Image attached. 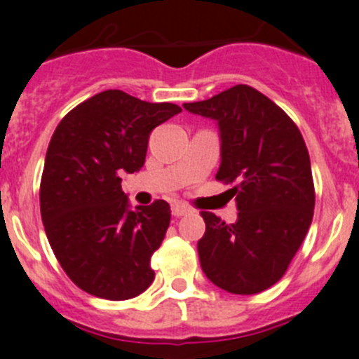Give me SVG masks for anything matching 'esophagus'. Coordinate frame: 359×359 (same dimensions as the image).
I'll list each match as a JSON object with an SVG mask.
<instances>
[{"instance_id": "obj_1", "label": "esophagus", "mask_w": 359, "mask_h": 359, "mask_svg": "<svg viewBox=\"0 0 359 359\" xmlns=\"http://www.w3.org/2000/svg\"><path fill=\"white\" fill-rule=\"evenodd\" d=\"M191 212L189 206L182 205V203H175V205H172V215L173 217H182V215H187V213Z\"/></svg>"}]
</instances>
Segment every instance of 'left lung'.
<instances>
[{"instance_id":"1","label":"left lung","mask_w":359,"mask_h":359,"mask_svg":"<svg viewBox=\"0 0 359 359\" xmlns=\"http://www.w3.org/2000/svg\"><path fill=\"white\" fill-rule=\"evenodd\" d=\"M217 121L220 166L215 179L234 182L238 220L226 224L201 212L198 241L203 273L236 295H253L281 280L302 245L314 212L311 159L288 114L248 85L184 104Z\"/></svg>"}]
</instances>
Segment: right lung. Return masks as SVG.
<instances>
[{
	"label": "right lung",
	"instance_id": "1",
	"mask_svg": "<svg viewBox=\"0 0 359 359\" xmlns=\"http://www.w3.org/2000/svg\"><path fill=\"white\" fill-rule=\"evenodd\" d=\"M180 111L106 90L53 132L39 187L43 226L62 269L90 295L126 300L153 283L151 257L170 226V205L130 208L119 175L142 168L151 132Z\"/></svg>",
	"mask_w": 359,
	"mask_h": 359
}]
</instances>
